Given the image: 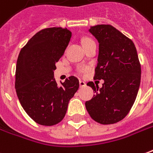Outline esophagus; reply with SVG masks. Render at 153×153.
<instances>
[{
	"instance_id": "1",
	"label": "esophagus",
	"mask_w": 153,
	"mask_h": 153,
	"mask_svg": "<svg viewBox=\"0 0 153 153\" xmlns=\"http://www.w3.org/2000/svg\"><path fill=\"white\" fill-rule=\"evenodd\" d=\"M79 86L80 87H84V86H86V83L84 81L79 80Z\"/></svg>"
}]
</instances>
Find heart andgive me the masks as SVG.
Returning <instances> with one entry per match:
<instances>
[{
	"label": "heart",
	"instance_id": "heart-1",
	"mask_svg": "<svg viewBox=\"0 0 153 153\" xmlns=\"http://www.w3.org/2000/svg\"><path fill=\"white\" fill-rule=\"evenodd\" d=\"M91 41H93L92 39H88V38H84V39L82 40V43H83V45H84L89 43V42H91ZM79 73H82V72H83V69H79Z\"/></svg>",
	"mask_w": 153,
	"mask_h": 153
}]
</instances>
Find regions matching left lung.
Returning <instances> with one entry per match:
<instances>
[{
	"mask_svg": "<svg viewBox=\"0 0 153 153\" xmlns=\"http://www.w3.org/2000/svg\"><path fill=\"white\" fill-rule=\"evenodd\" d=\"M89 32L99 41L94 79H103L102 87L88 82L95 94L85 102L90 117L101 124L123 119L131 109L139 89L140 65L131 39L110 25L91 26Z\"/></svg>",
	"mask_w": 153,
	"mask_h": 153,
	"instance_id": "left-lung-1",
	"label": "left lung"
}]
</instances>
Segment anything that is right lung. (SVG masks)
<instances>
[{"label":"right lung","instance_id":"1","mask_svg":"<svg viewBox=\"0 0 153 153\" xmlns=\"http://www.w3.org/2000/svg\"><path fill=\"white\" fill-rule=\"evenodd\" d=\"M72 33L52 27L37 32L19 54L16 69V91L21 106L34 121L53 126L65 117L70 99L79 83L70 76L58 85L55 64L69 45Z\"/></svg>","mask_w":153,"mask_h":153}]
</instances>
